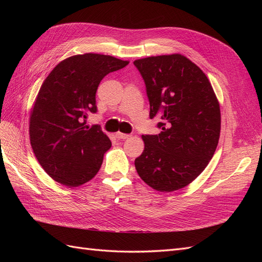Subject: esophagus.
Instances as JSON below:
<instances>
[{"label": "esophagus", "mask_w": 262, "mask_h": 262, "mask_svg": "<svg viewBox=\"0 0 262 262\" xmlns=\"http://www.w3.org/2000/svg\"><path fill=\"white\" fill-rule=\"evenodd\" d=\"M129 137H130V134H126V133H121V132H117L116 133V138L117 139L124 140V139H128Z\"/></svg>", "instance_id": "esophagus-1"}]
</instances>
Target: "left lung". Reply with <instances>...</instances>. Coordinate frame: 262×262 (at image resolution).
<instances>
[{
    "instance_id": "8db88e82",
    "label": "left lung",
    "mask_w": 262,
    "mask_h": 262,
    "mask_svg": "<svg viewBox=\"0 0 262 262\" xmlns=\"http://www.w3.org/2000/svg\"><path fill=\"white\" fill-rule=\"evenodd\" d=\"M133 64L145 83L149 118H160L162 130L142 136L144 150L134 165L149 187L175 191L212 160L221 131L219 101L207 75L184 55L148 57Z\"/></svg>"
}]
</instances>
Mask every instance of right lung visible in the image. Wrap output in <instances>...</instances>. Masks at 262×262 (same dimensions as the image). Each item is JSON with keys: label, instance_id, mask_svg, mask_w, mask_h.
I'll list each match as a JSON object with an SVG mask.
<instances>
[{"label": "right lung", "instance_id": "obj_1", "mask_svg": "<svg viewBox=\"0 0 262 262\" xmlns=\"http://www.w3.org/2000/svg\"><path fill=\"white\" fill-rule=\"evenodd\" d=\"M128 64L110 55L77 54L47 76L31 112L29 136L39 164L55 181L77 187L98 172L112 142L100 125H86V118L97 113L102 78Z\"/></svg>", "mask_w": 262, "mask_h": 262}]
</instances>
